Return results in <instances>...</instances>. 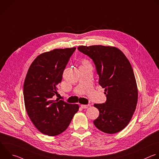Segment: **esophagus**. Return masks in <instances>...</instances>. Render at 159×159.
<instances>
[{
    "label": "esophagus",
    "instance_id": "34e87169",
    "mask_svg": "<svg viewBox=\"0 0 159 159\" xmlns=\"http://www.w3.org/2000/svg\"><path fill=\"white\" fill-rule=\"evenodd\" d=\"M80 107L82 109H87L89 107V105H80Z\"/></svg>",
    "mask_w": 159,
    "mask_h": 159
}]
</instances>
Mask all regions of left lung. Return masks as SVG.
Returning a JSON list of instances; mask_svg holds the SVG:
<instances>
[{
  "label": "left lung",
  "mask_w": 159,
  "mask_h": 159,
  "mask_svg": "<svg viewBox=\"0 0 159 159\" xmlns=\"http://www.w3.org/2000/svg\"><path fill=\"white\" fill-rule=\"evenodd\" d=\"M79 50L93 61L99 76L98 84L105 89L107 100L95 103L99 116L93 121L102 132L113 134L130 122L138 100V89L131 64L124 53L112 46H79Z\"/></svg>",
  "instance_id": "obj_1"
}]
</instances>
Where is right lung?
<instances>
[{"label":"right lung","mask_w":159,"mask_h":159,"mask_svg":"<svg viewBox=\"0 0 159 159\" xmlns=\"http://www.w3.org/2000/svg\"><path fill=\"white\" fill-rule=\"evenodd\" d=\"M76 47L56 48L38 56L31 64L24 84V98L27 114L42 134L56 136L69 127L79 109L78 104L54 100L57 85Z\"/></svg>","instance_id":"right-lung-1"}]
</instances>
